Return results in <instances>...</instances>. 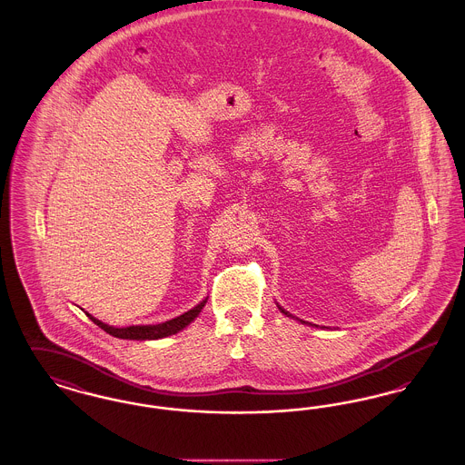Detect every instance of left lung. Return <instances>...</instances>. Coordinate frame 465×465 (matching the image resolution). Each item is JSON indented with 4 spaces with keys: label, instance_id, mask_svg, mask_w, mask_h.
I'll list each match as a JSON object with an SVG mask.
<instances>
[{
    "label": "left lung",
    "instance_id": "left-lung-1",
    "mask_svg": "<svg viewBox=\"0 0 465 465\" xmlns=\"http://www.w3.org/2000/svg\"><path fill=\"white\" fill-rule=\"evenodd\" d=\"M279 309H281V307H279ZM281 312H282V313H286V315H288V317H289V313H288V312H286V310L281 309Z\"/></svg>",
    "mask_w": 465,
    "mask_h": 465
}]
</instances>
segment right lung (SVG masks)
I'll list each match as a JSON object with an SVG mask.
<instances>
[{
	"instance_id": "1",
	"label": "right lung",
	"mask_w": 465,
	"mask_h": 465,
	"mask_svg": "<svg viewBox=\"0 0 465 465\" xmlns=\"http://www.w3.org/2000/svg\"><path fill=\"white\" fill-rule=\"evenodd\" d=\"M207 300L200 302L197 307H193L188 312H184L183 315H179L176 319H171L167 322H162V324H156V326H129V328H113L108 326L97 319H94L90 313V321L94 324H97L101 330H104L106 332H110L111 336H116V338H124V340H158V338H165V336H171L174 332L181 331L183 328H186L197 315L200 313L202 307L205 305Z\"/></svg>"
}]
</instances>
